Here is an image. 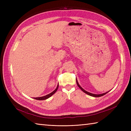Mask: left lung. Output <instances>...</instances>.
Here are the masks:
<instances>
[{
  "instance_id": "1",
  "label": "left lung",
  "mask_w": 131,
  "mask_h": 131,
  "mask_svg": "<svg viewBox=\"0 0 131 131\" xmlns=\"http://www.w3.org/2000/svg\"><path fill=\"white\" fill-rule=\"evenodd\" d=\"M76 80H77V85H78V87H79V88L80 89V90H81L82 91L84 92V93H85L86 94H88V95H90V96H91L95 97H101V96H104V95H105V94H106L107 93H108V92H107L104 93H102V94H93V93H90V92H87V91H86L85 90H84V89H83L82 87H80V85L79 84V83H78V81H77V79H76Z\"/></svg>"
}]
</instances>
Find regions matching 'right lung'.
<instances>
[{
  "mask_svg": "<svg viewBox=\"0 0 131 131\" xmlns=\"http://www.w3.org/2000/svg\"><path fill=\"white\" fill-rule=\"evenodd\" d=\"M58 84L57 85V87H56V88L55 89V90L52 92H51V93H50L49 94H47V95H46V96H43V97H35V98H34V99H36V100H46V99H48V98H49L50 97H51L53 94L56 92L57 91V89H58Z\"/></svg>",
  "mask_w": 131,
  "mask_h": 131,
  "instance_id": "obj_1",
  "label": "right lung"
}]
</instances>
